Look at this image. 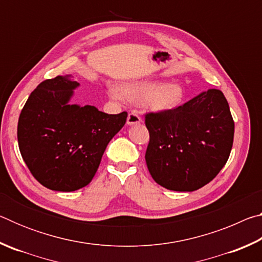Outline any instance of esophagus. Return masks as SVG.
Segmentation results:
<instances>
[{
  "mask_svg": "<svg viewBox=\"0 0 262 262\" xmlns=\"http://www.w3.org/2000/svg\"><path fill=\"white\" fill-rule=\"evenodd\" d=\"M140 122H141V118L136 112H130L129 114H128V117H127L128 125H129V126L137 125V123H140Z\"/></svg>",
  "mask_w": 262,
  "mask_h": 262,
  "instance_id": "1",
  "label": "esophagus"
}]
</instances>
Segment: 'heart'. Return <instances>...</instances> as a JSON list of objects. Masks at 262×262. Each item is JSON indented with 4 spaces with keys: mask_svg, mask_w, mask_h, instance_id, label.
<instances>
[{
    "mask_svg": "<svg viewBox=\"0 0 262 262\" xmlns=\"http://www.w3.org/2000/svg\"><path fill=\"white\" fill-rule=\"evenodd\" d=\"M108 94L114 99L125 98L134 103L145 100L148 107L157 112L172 110L184 99V89L179 84H163L154 81H137L123 84L121 90L110 86Z\"/></svg>",
    "mask_w": 262,
    "mask_h": 262,
    "instance_id": "heart-1",
    "label": "heart"
}]
</instances>
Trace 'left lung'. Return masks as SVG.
<instances>
[{"label": "left lung", "instance_id": "left-lung-1", "mask_svg": "<svg viewBox=\"0 0 262 262\" xmlns=\"http://www.w3.org/2000/svg\"><path fill=\"white\" fill-rule=\"evenodd\" d=\"M150 135L145 151L158 185L193 192L215 178L231 152L234 122L223 92L210 89L184 105L145 114Z\"/></svg>", "mask_w": 262, "mask_h": 262}]
</instances>
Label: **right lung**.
Instances as JSON below:
<instances>
[{
    "label": "right lung",
    "instance_id": "obj_1",
    "mask_svg": "<svg viewBox=\"0 0 262 262\" xmlns=\"http://www.w3.org/2000/svg\"><path fill=\"white\" fill-rule=\"evenodd\" d=\"M78 85L69 75L46 79L30 95L18 119L21 157L34 178L52 190L73 192L90 184L108 142L126 123L127 112L70 105Z\"/></svg>",
    "mask_w": 262,
    "mask_h": 262
}]
</instances>
